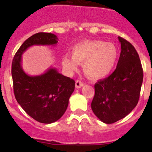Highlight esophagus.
I'll return each instance as SVG.
<instances>
[{"label":"esophagus","mask_w":152,"mask_h":152,"mask_svg":"<svg viewBox=\"0 0 152 152\" xmlns=\"http://www.w3.org/2000/svg\"><path fill=\"white\" fill-rule=\"evenodd\" d=\"M84 85H85V84H84L82 82H81L80 80H77L76 82V88H81V87H83Z\"/></svg>","instance_id":"34e87169"}]
</instances>
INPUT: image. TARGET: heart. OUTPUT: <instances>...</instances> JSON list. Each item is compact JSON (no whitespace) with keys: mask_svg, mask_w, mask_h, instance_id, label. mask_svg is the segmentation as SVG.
Here are the masks:
<instances>
[{"mask_svg":"<svg viewBox=\"0 0 152 152\" xmlns=\"http://www.w3.org/2000/svg\"><path fill=\"white\" fill-rule=\"evenodd\" d=\"M118 49L115 44L102 40H88L77 44L71 50V58L65 56L62 65L70 72L83 64V70L89 77L99 79L108 76L117 62Z\"/></svg>","mask_w":152,"mask_h":152,"instance_id":"obj_1","label":"heart"}]
</instances>
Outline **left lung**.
Returning a JSON list of instances; mask_svg holds the SVG:
<instances>
[{
  "mask_svg": "<svg viewBox=\"0 0 152 152\" xmlns=\"http://www.w3.org/2000/svg\"><path fill=\"white\" fill-rule=\"evenodd\" d=\"M121 51L117 67L106 79L95 84L91 108L105 124H113L129 114L140 97L143 72L140 57L134 46L118 37Z\"/></svg>",
  "mask_w": 152,
  "mask_h": 152,
  "instance_id": "left-lung-1",
  "label": "left lung"
}]
</instances>
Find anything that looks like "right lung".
Wrapping results in <instances>:
<instances>
[{"mask_svg": "<svg viewBox=\"0 0 152 152\" xmlns=\"http://www.w3.org/2000/svg\"><path fill=\"white\" fill-rule=\"evenodd\" d=\"M58 38L51 33L39 32L28 38L14 56L12 76L15 99L29 116L42 124L59 120L66 111L74 91L75 81L50 67L38 76H29L21 65L22 55L33 45H55Z\"/></svg>", "mask_w": 152, "mask_h": 152, "instance_id": "right-lung-1", "label": "right lung"}]
</instances>
